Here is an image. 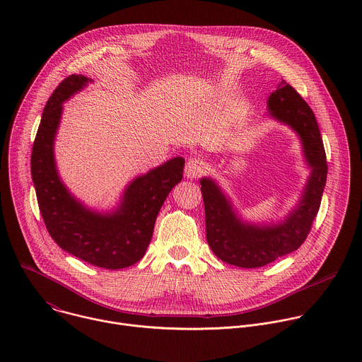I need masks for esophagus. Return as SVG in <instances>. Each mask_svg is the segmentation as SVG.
<instances>
[{"instance_id":"34e87169","label":"esophagus","mask_w":362,"mask_h":362,"mask_svg":"<svg viewBox=\"0 0 362 362\" xmlns=\"http://www.w3.org/2000/svg\"><path fill=\"white\" fill-rule=\"evenodd\" d=\"M204 172V162L200 158H190L185 166V176L196 179Z\"/></svg>"}]
</instances>
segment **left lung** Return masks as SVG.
<instances>
[{
	"instance_id": "obj_1",
	"label": "left lung",
	"mask_w": 362,
	"mask_h": 362,
	"mask_svg": "<svg viewBox=\"0 0 362 362\" xmlns=\"http://www.w3.org/2000/svg\"><path fill=\"white\" fill-rule=\"evenodd\" d=\"M267 105L268 116L288 126L299 137L311 173L295 208L279 222L268 223L242 219L215 179H200L206 239L221 261L239 268H261L296 250L311 230L327 183V156L311 107L285 80L271 93Z\"/></svg>"
}]
</instances>
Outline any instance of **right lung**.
Instances as JSON below:
<instances>
[{
    "instance_id": "obj_1",
    "label": "right lung",
    "mask_w": 362,
    "mask_h": 362,
    "mask_svg": "<svg viewBox=\"0 0 362 362\" xmlns=\"http://www.w3.org/2000/svg\"><path fill=\"white\" fill-rule=\"evenodd\" d=\"M88 83L93 80L86 76H69L48 98L33 146L31 176L41 216L54 242L90 265L123 269L144 256L162 204L183 177L185 159L173 158L134 177L110 212L87 208L59 175L54 141L63 103Z\"/></svg>"
}]
</instances>
